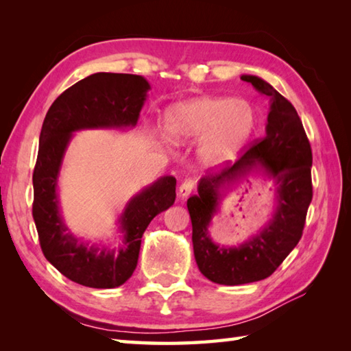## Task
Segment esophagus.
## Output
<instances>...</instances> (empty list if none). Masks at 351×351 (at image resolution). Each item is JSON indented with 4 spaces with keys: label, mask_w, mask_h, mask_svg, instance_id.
Wrapping results in <instances>:
<instances>
[{
    "label": "esophagus",
    "mask_w": 351,
    "mask_h": 351,
    "mask_svg": "<svg viewBox=\"0 0 351 351\" xmlns=\"http://www.w3.org/2000/svg\"><path fill=\"white\" fill-rule=\"evenodd\" d=\"M193 187H195V181H193V180H185V181L180 185V190H178V195H180L181 199L189 197L190 193L193 191Z\"/></svg>",
    "instance_id": "obj_1"
}]
</instances>
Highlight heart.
<instances>
[{
	"label": "heart",
	"instance_id": "heart-1",
	"mask_svg": "<svg viewBox=\"0 0 351 351\" xmlns=\"http://www.w3.org/2000/svg\"><path fill=\"white\" fill-rule=\"evenodd\" d=\"M256 128V107L247 99L229 96H197L173 104L162 114L164 136L176 145L197 140V161L208 170L232 164Z\"/></svg>",
	"mask_w": 351,
	"mask_h": 351
}]
</instances>
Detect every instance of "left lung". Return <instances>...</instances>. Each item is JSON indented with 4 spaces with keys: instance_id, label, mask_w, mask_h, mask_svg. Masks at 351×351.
<instances>
[{
    "instance_id": "left-lung-1",
    "label": "left lung",
    "mask_w": 351,
    "mask_h": 351,
    "mask_svg": "<svg viewBox=\"0 0 351 351\" xmlns=\"http://www.w3.org/2000/svg\"><path fill=\"white\" fill-rule=\"evenodd\" d=\"M270 99L265 136L232 167L197 184V195L187 200L193 226L196 264L206 279L220 285H244L274 273L300 241L312 200V152L295 108L256 75H241ZM250 176L275 185V208L264 227L237 246L215 243L209 226L228 193Z\"/></svg>"
}]
</instances>
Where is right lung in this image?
<instances>
[{"label": "right lung", "mask_w": 351, "mask_h": 351, "mask_svg": "<svg viewBox=\"0 0 351 351\" xmlns=\"http://www.w3.org/2000/svg\"><path fill=\"white\" fill-rule=\"evenodd\" d=\"M149 90L145 77L98 72L64 90L45 116L33 173V219L45 258L80 285L99 289L123 285L137 267L147 225L175 202L173 176H161L141 189L117 217L116 243L77 237L62 214L58 178L73 132L134 128Z\"/></svg>", "instance_id": "add662e5"}]
</instances>
